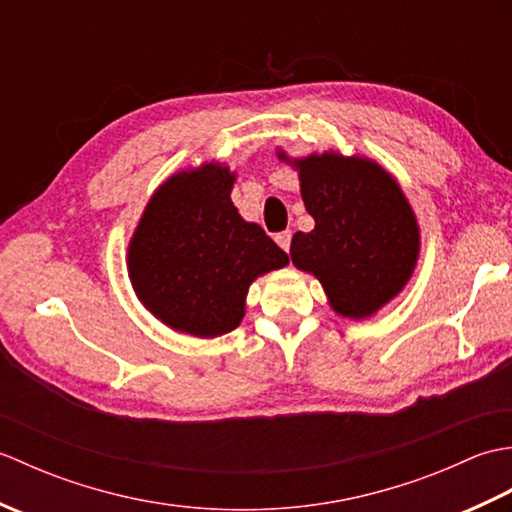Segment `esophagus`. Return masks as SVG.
I'll return each mask as SVG.
<instances>
[{
  "instance_id": "34e87169",
  "label": "esophagus",
  "mask_w": 512,
  "mask_h": 512,
  "mask_svg": "<svg viewBox=\"0 0 512 512\" xmlns=\"http://www.w3.org/2000/svg\"><path fill=\"white\" fill-rule=\"evenodd\" d=\"M290 239H292V233H290V231H281V233L275 235V242H277L281 248H284L286 253L290 250Z\"/></svg>"
}]
</instances>
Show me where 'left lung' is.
<instances>
[{
    "label": "left lung",
    "mask_w": 512,
    "mask_h": 512,
    "mask_svg": "<svg viewBox=\"0 0 512 512\" xmlns=\"http://www.w3.org/2000/svg\"><path fill=\"white\" fill-rule=\"evenodd\" d=\"M314 217L295 233L292 264L321 281L341 317L367 319L407 286L420 253V228L391 173L369 158L334 151L290 160Z\"/></svg>",
    "instance_id": "1"
}]
</instances>
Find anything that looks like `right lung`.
I'll return each mask as SVG.
<instances>
[{
  "label": "right lung",
  "mask_w": 512,
  "mask_h": 512,
  "mask_svg": "<svg viewBox=\"0 0 512 512\" xmlns=\"http://www.w3.org/2000/svg\"><path fill=\"white\" fill-rule=\"evenodd\" d=\"M220 162L180 171L151 195L127 250L136 297L171 330L213 339L244 317L253 281L288 264L264 228L231 202Z\"/></svg>",
  "instance_id": "right-lung-1"
}]
</instances>
